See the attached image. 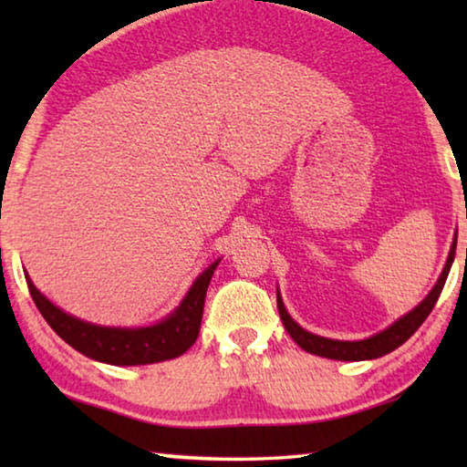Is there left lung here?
Returning <instances> with one entry per match:
<instances>
[{
	"mask_svg": "<svg viewBox=\"0 0 467 467\" xmlns=\"http://www.w3.org/2000/svg\"><path fill=\"white\" fill-rule=\"evenodd\" d=\"M455 247H457V234L451 244V253H449L447 264L442 267V274L439 282L434 284V288L431 290V295L426 296L416 309L410 311L404 317L398 319L391 327H387L381 334H377L368 339H358V342H339V339H329V337H321L309 334V331L303 329L298 323L292 321L290 315L284 309V303L278 295V313L282 317L284 327L290 334V337L303 348V350L317 354V357L323 358H334V360H370V358H379L383 354H389L395 348H400L406 339L414 334V331L422 326L424 319L429 317L432 306L437 305V300L441 296V290L445 286V280L449 275V270H451L453 257H455Z\"/></svg>",
	"mask_w": 467,
	"mask_h": 467,
	"instance_id": "1",
	"label": "left lung"
}]
</instances>
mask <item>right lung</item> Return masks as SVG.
Listing matches in <instances>:
<instances>
[{
	"label": "right lung",
	"mask_w": 467,
	"mask_h": 467,
	"mask_svg": "<svg viewBox=\"0 0 467 467\" xmlns=\"http://www.w3.org/2000/svg\"><path fill=\"white\" fill-rule=\"evenodd\" d=\"M216 264H212L200 278L193 282L179 309L167 319L150 327L121 329L92 326L72 317V315L57 309L51 300H47L26 275V284L36 309L41 311L45 321L53 327L61 339L82 352L84 357L107 362V365H152V362L177 358L195 344L200 336L203 300L208 292L210 280L214 275Z\"/></svg>",
	"instance_id": "1"
}]
</instances>
